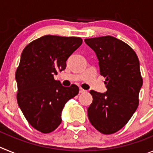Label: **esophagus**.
I'll return each mask as SVG.
<instances>
[{
	"label": "esophagus",
	"instance_id": "obj_1",
	"mask_svg": "<svg viewBox=\"0 0 153 153\" xmlns=\"http://www.w3.org/2000/svg\"><path fill=\"white\" fill-rule=\"evenodd\" d=\"M86 90H83V88H79V93H86Z\"/></svg>",
	"mask_w": 153,
	"mask_h": 153
}]
</instances>
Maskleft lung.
Instances as JSON below:
<instances>
[{
    "label": "left lung",
    "instance_id": "8db88e82",
    "mask_svg": "<svg viewBox=\"0 0 153 153\" xmlns=\"http://www.w3.org/2000/svg\"><path fill=\"white\" fill-rule=\"evenodd\" d=\"M95 51L107 91L90 90L93 102L87 109L90 123L102 134H113L129 122L139 106L143 78L139 59L125 42L112 36L85 39Z\"/></svg>",
    "mask_w": 153,
    "mask_h": 153
}]
</instances>
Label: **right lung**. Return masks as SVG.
I'll use <instances>...</instances> for the list:
<instances>
[{
    "instance_id": "1",
    "label": "right lung",
    "mask_w": 153,
    "mask_h": 153,
    "mask_svg": "<svg viewBox=\"0 0 153 153\" xmlns=\"http://www.w3.org/2000/svg\"><path fill=\"white\" fill-rule=\"evenodd\" d=\"M77 36L45 35L25 47L16 70L17 100L27 122L36 130L49 133L62 122L66 102L79 87H64L53 75L65 70L69 56L82 44Z\"/></svg>"
}]
</instances>
